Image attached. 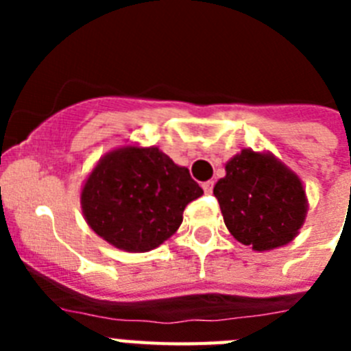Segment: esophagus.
<instances>
[{
  "instance_id": "34e87169",
  "label": "esophagus",
  "mask_w": 351,
  "mask_h": 351,
  "mask_svg": "<svg viewBox=\"0 0 351 351\" xmlns=\"http://www.w3.org/2000/svg\"><path fill=\"white\" fill-rule=\"evenodd\" d=\"M213 186H214L213 181H207V182H204L202 188H204V191H206V193L209 195V193H213Z\"/></svg>"
}]
</instances>
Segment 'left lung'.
Segmentation results:
<instances>
[{
    "label": "left lung",
    "instance_id": "8db88e82",
    "mask_svg": "<svg viewBox=\"0 0 351 351\" xmlns=\"http://www.w3.org/2000/svg\"><path fill=\"white\" fill-rule=\"evenodd\" d=\"M225 170L213 191L228 232L260 253L291 243L308 214L299 176L269 151L253 149L230 158Z\"/></svg>",
    "mask_w": 351,
    "mask_h": 351
}]
</instances>
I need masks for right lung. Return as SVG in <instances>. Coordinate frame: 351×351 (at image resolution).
Here are the masks:
<instances>
[{
  "label": "right lung",
  "instance_id": "add662e5",
  "mask_svg": "<svg viewBox=\"0 0 351 351\" xmlns=\"http://www.w3.org/2000/svg\"><path fill=\"white\" fill-rule=\"evenodd\" d=\"M202 193L190 170L156 145L130 144L98 160L80 190V207L91 230L110 246L145 253L178 232L184 207Z\"/></svg>",
  "mask_w": 351,
  "mask_h": 351
}]
</instances>
